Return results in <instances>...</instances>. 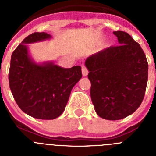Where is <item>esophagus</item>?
Instances as JSON below:
<instances>
[{
    "mask_svg": "<svg viewBox=\"0 0 156 156\" xmlns=\"http://www.w3.org/2000/svg\"><path fill=\"white\" fill-rule=\"evenodd\" d=\"M82 74L83 76H86L88 74V70L85 66H82Z\"/></svg>",
    "mask_w": 156,
    "mask_h": 156,
    "instance_id": "esophagus-1",
    "label": "esophagus"
}]
</instances>
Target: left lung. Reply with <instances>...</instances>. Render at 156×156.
<instances>
[{"instance_id": "8db88e82", "label": "left lung", "mask_w": 156, "mask_h": 156, "mask_svg": "<svg viewBox=\"0 0 156 156\" xmlns=\"http://www.w3.org/2000/svg\"><path fill=\"white\" fill-rule=\"evenodd\" d=\"M113 34L119 45L94 54L85 62L95 112L108 120L123 119L138 108L148 76V61L140 44L126 32Z\"/></svg>"}]
</instances>
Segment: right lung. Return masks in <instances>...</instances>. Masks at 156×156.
Instances as JSON below:
<instances>
[{
    "label": "right lung",
    "instance_id": "add662e5",
    "mask_svg": "<svg viewBox=\"0 0 156 156\" xmlns=\"http://www.w3.org/2000/svg\"><path fill=\"white\" fill-rule=\"evenodd\" d=\"M51 36L34 33L14 51L8 74L9 86L19 107L40 119H54L64 112L70 93L82 77L81 67L62 68L51 62L37 64L27 44L50 39Z\"/></svg>",
    "mask_w": 156,
    "mask_h": 156
}]
</instances>
